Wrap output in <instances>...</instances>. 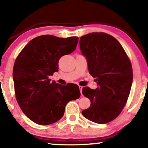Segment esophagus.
Wrapping results in <instances>:
<instances>
[{
	"instance_id": "34e87169",
	"label": "esophagus",
	"mask_w": 148,
	"mask_h": 148,
	"mask_svg": "<svg viewBox=\"0 0 148 148\" xmlns=\"http://www.w3.org/2000/svg\"><path fill=\"white\" fill-rule=\"evenodd\" d=\"M79 90H80L81 94H82V96H83V95H82V89H83V87L79 86Z\"/></svg>"
}]
</instances>
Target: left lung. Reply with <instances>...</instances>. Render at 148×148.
Here are the masks:
<instances>
[{
    "mask_svg": "<svg viewBox=\"0 0 148 148\" xmlns=\"http://www.w3.org/2000/svg\"><path fill=\"white\" fill-rule=\"evenodd\" d=\"M79 46L98 86L96 90L83 88L91 104L82 113L92 122L105 124L116 119L126 104L133 82L132 66L121 44L109 34H86L80 38Z\"/></svg>",
    "mask_w": 148,
    "mask_h": 148,
    "instance_id": "left-lung-1",
    "label": "left lung"
}]
</instances>
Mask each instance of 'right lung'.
<instances>
[{"label": "right lung", "instance_id": "1", "mask_svg": "<svg viewBox=\"0 0 148 148\" xmlns=\"http://www.w3.org/2000/svg\"><path fill=\"white\" fill-rule=\"evenodd\" d=\"M78 37L38 36L16 58L13 71L15 96L23 112L40 125L52 124L63 116L69 101L80 97L76 84L60 86L49 79L58 71V60L75 50Z\"/></svg>", "mask_w": 148, "mask_h": 148}]
</instances>
